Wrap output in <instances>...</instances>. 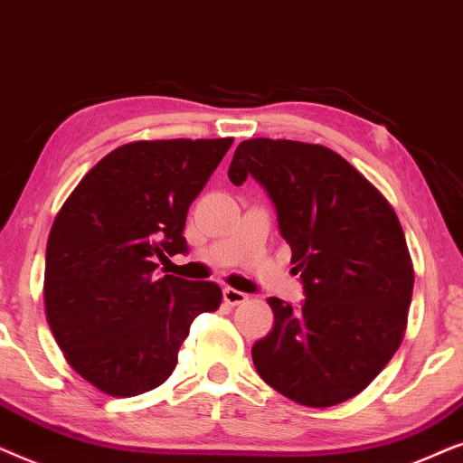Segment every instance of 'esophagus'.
I'll use <instances>...</instances> for the list:
<instances>
[{"instance_id":"34e87169","label":"esophagus","mask_w":463,"mask_h":463,"mask_svg":"<svg viewBox=\"0 0 463 463\" xmlns=\"http://www.w3.org/2000/svg\"><path fill=\"white\" fill-rule=\"evenodd\" d=\"M224 300L228 305H241V303H245V300H248V294H243V292H239V289H235V288H224Z\"/></svg>"}]
</instances>
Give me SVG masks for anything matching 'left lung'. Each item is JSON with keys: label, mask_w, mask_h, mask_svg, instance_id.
Segmentation results:
<instances>
[{"label": "left lung", "mask_w": 463, "mask_h": 463, "mask_svg": "<svg viewBox=\"0 0 463 463\" xmlns=\"http://www.w3.org/2000/svg\"><path fill=\"white\" fill-rule=\"evenodd\" d=\"M267 190L305 300L270 296L273 330L251 347L267 383L305 406H335L383 371L404 336L412 262L385 196L336 152L289 139L237 146L228 177Z\"/></svg>", "instance_id": "obj_1"}]
</instances>
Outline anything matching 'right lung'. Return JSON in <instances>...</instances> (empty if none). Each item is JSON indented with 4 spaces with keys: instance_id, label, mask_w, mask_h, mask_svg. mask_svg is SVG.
Wrapping results in <instances>:
<instances>
[{
    "instance_id": "1",
    "label": "right lung",
    "mask_w": 463,
    "mask_h": 463,
    "mask_svg": "<svg viewBox=\"0 0 463 463\" xmlns=\"http://www.w3.org/2000/svg\"><path fill=\"white\" fill-rule=\"evenodd\" d=\"M232 139L133 141L103 156L54 218L44 303L70 366L128 398L169 379L190 324L222 303L213 281L158 277L186 254L188 207Z\"/></svg>"
}]
</instances>
